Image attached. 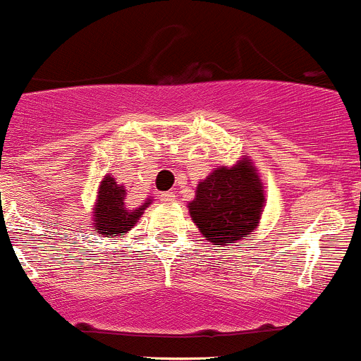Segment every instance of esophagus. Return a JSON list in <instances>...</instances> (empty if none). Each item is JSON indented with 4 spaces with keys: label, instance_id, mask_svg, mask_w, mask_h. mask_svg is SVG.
Masks as SVG:
<instances>
[{
    "label": "esophagus",
    "instance_id": "esophagus-1",
    "mask_svg": "<svg viewBox=\"0 0 361 361\" xmlns=\"http://www.w3.org/2000/svg\"><path fill=\"white\" fill-rule=\"evenodd\" d=\"M159 200H161L163 203H172L176 202V195H173V192H161V195H159Z\"/></svg>",
    "mask_w": 361,
    "mask_h": 361
}]
</instances>
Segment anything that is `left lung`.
Masks as SVG:
<instances>
[{"mask_svg":"<svg viewBox=\"0 0 361 361\" xmlns=\"http://www.w3.org/2000/svg\"><path fill=\"white\" fill-rule=\"evenodd\" d=\"M263 188L247 161L233 169H217L200 182L189 214L203 237L216 247H226L251 235L262 216Z\"/></svg>","mask_w":361,"mask_h":361,"instance_id":"obj_1","label":"left lung"}]
</instances>
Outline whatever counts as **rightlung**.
Returning <instances> with one entry per match:
<instances>
[{
	"label": "right lung",
	"instance_id": "1",
	"mask_svg": "<svg viewBox=\"0 0 361 361\" xmlns=\"http://www.w3.org/2000/svg\"><path fill=\"white\" fill-rule=\"evenodd\" d=\"M149 205H151V200H147L138 209L130 210L126 207V189L117 184L112 177H105L99 185L98 203L94 205L92 231L105 235V237H112V235L121 237L123 233L130 231L131 226H135L138 217Z\"/></svg>",
	"mask_w": 361,
	"mask_h": 361
}]
</instances>
